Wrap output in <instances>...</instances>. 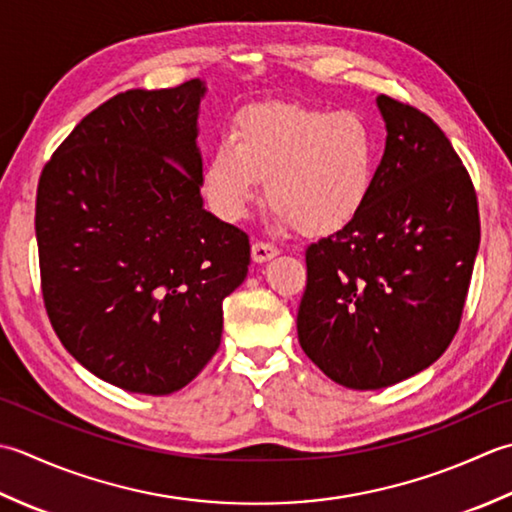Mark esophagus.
Here are the masks:
<instances>
[{
	"label": "esophagus",
	"mask_w": 512,
	"mask_h": 512,
	"mask_svg": "<svg viewBox=\"0 0 512 512\" xmlns=\"http://www.w3.org/2000/svg\"><path fill=\"white\" fill-rule=\"evenodd\" d=\"M278 247L271 245V243H265V241H256L252 245V258L254 263H267V260H271L274 256H278Z\"/></svg>",
	"instance_id": "obj_1"
}]
</instances>
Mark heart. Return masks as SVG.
Here are the masks:
<instances>
[{"label": "heart", "instance_id": "b5f03b06", "mask_svg": "<svg viewBox=\"0 0 512 512\" xmlns=\"http://www.w3.org/2000/svg\"><path fill=\"white\" fill-rule=\"evenodd\" d=\"M375 139L356 112L267 103L243 110L232 139L205 161L203 194L223 221H241L260 196L278 223L300 234L329 236L356 218L373 187Z\"/></svg>", "mask_w": 512, "mask_h": 512}]
</instances>
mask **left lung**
<instances>
[{
    "mask_svg": "<svg viewBox=\"0 0 512 512\" xmlns=\"http://www.w3.org/2000/svg\"><path fill=\"white\" fill-rule=\"evenodd\" d=\"M387 148L362 212L305 249L298 340L342 387L373 391L442 356L479 247L471 174L429 114L378 97Z\"/></svg>",
    "mask_w": 512,
    "mask_h": 512,
    "instance_id": "8db88e82",
    "label": "left lung"
}]
</instances>
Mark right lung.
<instances>
[{
  "mask_svg": "<svg viewBox=\"0 0 512 512\" xmlns=\"http://www.w3.org/2000/svg\"><path fill=\"white\" fill-rule=\"evenodd\" d=\"M203 92L190 79L108 99L37 183L50 325L72 358L130 393L190 384L221 344L223 298L247 276V234L203 210Z\"/></svg>",
  "mask_w": 512,
  "mask_h": 512,
  "instance_id": "1",
  "label": "right lung"
}]
</instances>
